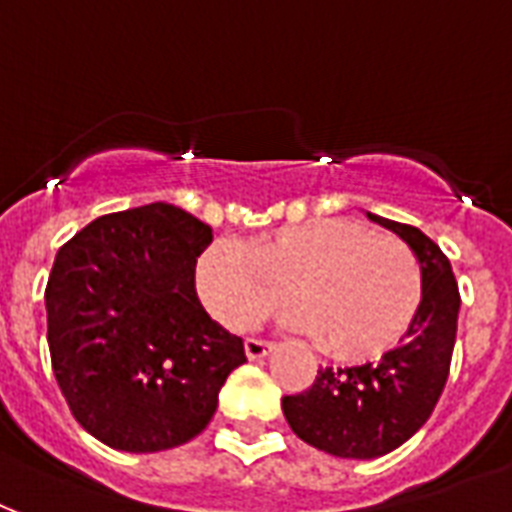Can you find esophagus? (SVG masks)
Here are the masks:
<instances>
[{
  "label": "esophagus",
  "instance_id": "34e87169",
  "mask_svg": "<svg viewBox=\"0 0 512 512\" xmlns=\"http://www.w3.org/2000/svg\"><path fill=\"white\" fill-rule=\"evenodd\" d=\"M270 351H272V345L264 343V340H253V337L251 340H245V356H248L251 361L264 359Z\"/></svg>",
  "mask_w": 512,
  "mask_h": 512
}]
</instances>
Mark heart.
Instances as JSON below:
<instances>
[{
	"label": "heart",
	"instance_id": "1",
	"mask_svg": "<svg viewBox=\"0 0 512 512\" xmlns=\"http://www.w3.org/2000/svg\"><path fill=\"white\" fill-rule=\"evenodd\" d=\"M207 310L248 332L286 310L337 361L378 359L416 318L424 280L416 253L391 234L351 221H307L259 237L242 251L218 242L199 259Z\"/></svg>",
	"mask_w": 512,
	"mask_h": 512
}]
</instances>
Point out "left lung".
Returning <instances> with one entry per match:
<instances>
[{
	"mask_svg": "<svg viewBox=\"0 0 512 512\" xmlns=\"http://www.w3.org/2000/svg\"><path fill=\"white\" fill-rule=\"evenodd\" d=\"M367 218L402 237L416 253L424 297L397 348L380 361L326 367L307 391L283 397L291 432L337 459L386 456L426 424L448 380L459 324V286L445 253L416 226L375 213Z\"/></svg>",
	"mask_w": 512,
	"mask_h": 512,
	"instance_id": "8db88e82",
	"label": "left lung"
}]
</instances>
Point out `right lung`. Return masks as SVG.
Wrapping results in <instances>:
<instances>
[{
  "label": "right lung",
  "mask_w": 512,
  "mask_h": 512,
  "mask_svg": "<svg viewBox=\"0 0 512 512\" xmlns=\"http://www.w3.org/2000/svg\"><path fill=\"white\" fill-rule=\"evenodd\" d=\"M213 229L167 202L102 215L56 253L45 288L53 375L99 443L156 453L194 440L245 364L194 286Z\"/></svg>",
  "instance_id": "obj_1"
}]
</instances>
